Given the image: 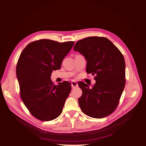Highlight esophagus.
Returning a JSON list of instances; mask_svg holds the SVG:
<instances>
[{"mask_svg": "<svg viewBox=\"0 0 146 146\" xmlns=\"http://www.w3.org/2000/svg\"><path fill=\"white\" fill-rule=\"evenodd\" d=\"M71 85H72V88H75L77 87L78 84H77V83L76 82L72 81V82H71Z\"/></svg>", "mask_w": 146, "mask_h": 146, "instance_id": "obj_1", "label": "esophagus"}]
</instances>
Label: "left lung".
Listing matches in <instances>:
<instances>
[{
    "instance_id": "obj_1",
    "label": "left lung",
    "mask_w": 146,
    "mask_h": 146,
    "mask_svg": "<svg viewBox=\"0 0 146 146\" xmlns=\"http://www.w3.org/2000/svg\"><path fill=\"white\" fill-rule=\"evenodd\" d=\"M74 50L87 61L86 72L96 76L92 87L80 82L78 99L82 111L94 118H102L116 110L125 85V63L118 48L105 37L90 36L79 40Z\"/></svg>"
}]
</instances>
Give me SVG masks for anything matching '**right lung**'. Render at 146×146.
<instances>
[{
    "label": "right lung",
    "mask_w": 146,
    "mask_h": 146,
    "mask_svg": "<svg viewBox=\"0 0 146 146\" xmlns=\"http://www.w3.org/2000/svg\"><path fill=\"white\" fill-rule=\"evenodd\" d=\"M74 44L40 39L29 44L20 55L16 76L21 98L30 113L39 120L52 121L62 112L71 84L64 81L54 85L50 76L53 70L60 69Z\"/></svg>",
    "instance_id": "right-lung-1"
}]
</instances>
